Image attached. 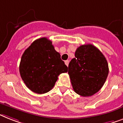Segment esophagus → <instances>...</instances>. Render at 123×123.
Instances as JSON below:
<instances>
[{"mask_svg":"<svg viewBox=\"0 0 123 123\" xmlns=\"http://www.w3.org/2000/svg\"><path fill=\"white\" fill-rule=\"evenodd\" d=\"M65 63L66 65L68 66V63H69V61H68V60L65 61Z\"/></svg>","mask_w":123,"mask_h":123,"instance_id":"esophagus-1","label":"esophagus"}]
</instances>
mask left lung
Returning a JSON list of instances; mask_svg holds the SVG:
<instances>
[{"instance_id": "1", "label": "left lung", "mask_w": 123, "mask_h": 123, "mask_svg": "<svg viewBox=\"0 0 123 123\" xmlns=\"http://www.w3.org/2000/svg\"><path fill=\"white\" fill-rule=\"evenodd\" d=\"M75 58L68 65V75L73 89L77 94L89 97L104 86L109 74L108 63L98 48L91 44L79 46Z\"/></svg>"}]
</instances>
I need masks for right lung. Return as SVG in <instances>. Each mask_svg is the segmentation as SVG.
Returning <instances> with one entry per match:
<instances>
[{"mask_svg": "<svg viewBox=\"0 0 123 123\" xmlns=\"http://www.w3.org/2000/svg\"><path fill=\"white\" fill-rule=\"evenodd\" d=\"M68 67L55 49L52 42L41 37L32 42L24 51L19 65L21 77L27 88L42 94L54 87L60 74Z\"/></svg>", "mask_w": 123, "mask_h": 123, "instance_id": "right-lung-1", "label": "right lung"}]
</instances>
